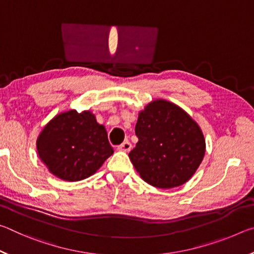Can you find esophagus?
<instances>
[{
	"instance_id": "obj_1",
	"label": "esophagus",
	"mask_w": 254,
	"mask_h": 254,
	"mask_svg": "<svg viewBox=\"0 0 254 254\" xmlns=\"http://www.w3.org/2000/svg\"><path fill=\"white\" fill-rule=\"evenodd\" d=\"M132 148V144L128 142V141H124L122 144H120L118 147V150L120 151H123V152H128Z\"/></svg>"
}]
</instances>
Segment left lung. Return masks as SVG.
Wrapping results in <instances>:
<instances>
[{
	"mask_svg": "<svg viewBox=\"0 0 254 254\" xmlns=\"http://www.w3.org/2000/svg\"><path fill=\"white\" fill-rule=\"evenodd\" d=\"M135 134L139 141L128 157L151 186H180L192 177L204 158L206 144L199 126L168 101H152L140 112Z\"/></svg>",
	"mask_w": 254,
	"mask_h": 254,
	"instance_id": "obj_1",
	"label": "left lung"
}]
</instances>
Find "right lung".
Listing matches in <instances>:
<instances>
[{"label":"right lung","instance_id":"obj_1","mask_svg":"<svg viewBox=\"0 0 254 254\" xmlns=\"http://www.w3.org/2000/svg\"><path fill=\"white\" fill-rule=\"evenodd\" d=\"M37 150L50 173L67 182L88 178L114 152L95 115L75 110L56 115L47 124L38 136Z\"/></svg>","mask_w":254,"mask_h":254}]
</instances>
